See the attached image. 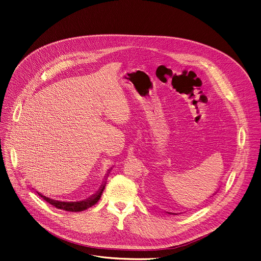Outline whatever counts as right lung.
I'll return each instance as SVG.
<instances>
[{"label": "right lung", "instance_id": "right-lung-1", "mask_svg": "<svg viewBox=\"0 0 261 261\" xmlns=\"http://www.w3.org/2000/svg\"><path fill=\"white\" fill-rule=\"evenodd\" d=\"M104 187L105 186H102L101 189L95 194L93 195L92 197H90L89 199H86V200H83V201H74V202H68V201H59V200H56V199H53V198H49V197H46L44 195H42L41 193L37 192V194H38L40 197H42L45 201H47L48 203H50L51 205H54L55 207L57 208H60V210H64V211H67V212H82V211H85L91 206H93L94 204H96L101 195H102V192L104 190Z\"/></svg>", "mask_w": 261, "mask_h": 261}]
</instances>
